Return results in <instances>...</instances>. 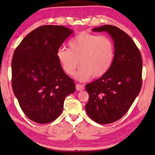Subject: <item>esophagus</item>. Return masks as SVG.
<instances>
[{
    "instance_id": "1",
    "label": "esophagus",
    "mask_w": 155,
    "mask_h": 155,
    "mask_svg": "<svg viewBox=\"0 0 155 155\" xmlns=\"http://www.w3.org/2000/svg\"><path fill=\"white\" fill-rule=\"evenodd\" d=\"M76 88L78 91H82L85 89V87H84L83 85H81V84H77L76 85Z\"/></svg>"
}]
</instances>
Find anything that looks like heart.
<instances>
[{
    "instance_id": "obj_1",
    "label": "heart",
    "mask_w": 155,
    "mask_h": 155,
    "mask_svg": "<svg viewBox=\"0 0 155 155\" xmlns=\"http://www.w3.org/2000/svg\"><path fill=\"white\" fill-rule=\"evenodd\" d=\"M69 49L60 48L56 57L64 71L76 79L87 81L103 77L111 68L114 59L115 46L109 37L81 32L68 43Z\"/></svg>"
}]
</instances>
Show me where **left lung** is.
I'll return each mask as SVG.
<instances>
[{"label": "left lung", "mask_w": 155, "mask_h": 155, "mask_svg": "<svg viewBox=\"0 0 155 155\" xmlns=\"http://www.w3.org/2000/svg\"><path fill=\"white\" fill-rule=\"evenodd\" d=\"M106 31L114 41V59L105 74L87 84V115L101 124L113 123L124 116L140 93L142 85V58L132 38L112 25L93 28Z\"/></svg>", "instance_id": "1"}]
</instances>
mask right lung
Listing matches in <instances>:
<instances>
[{"instance_id": "obj_1", "label": "right lung", "mask_w": 155, "mask_h": 155, "mask_svg": "<svg viewBox=\"0 0 155 155\" xmlns=\"http://www.w3.org/2000/svg\"><path fill=\"white\" fill-rule=\"evenodd\" d=\"M73 33L64 26L44 25L31 31L15 48L12 85L22 111L38 124L54 121L61 114L65 97L74 92L56 53Z\"/></svg>"}]
</instances>
